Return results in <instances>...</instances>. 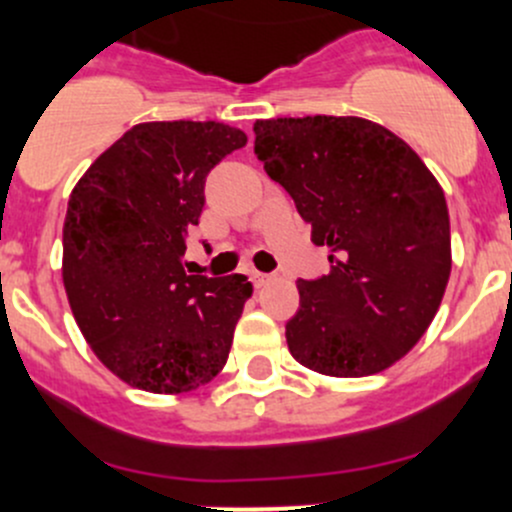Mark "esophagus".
I'll return each mask as SVG.
<instances>
[{"mask_svg": "<svg viewBox=\"0 0 512 512\" xmlns=\"http://www.w3.org/2000/svg\"><path fill=\"white\" fill-rule=\"evenodd\" d=\"M252 282H255V287H265L267 282L272 280V275H265V272H252Z\"/></svg>", "mask_w": 512, "mask_h": 512, "instance_id": "esophagus-1", "label": "esophagus"}]
</instances>
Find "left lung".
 <instances>
[{"label": "left lung", "mask_w": 512, "mask_h": 512, "mask_svg": "<svg viewBox=\"0 0 512 512\" xmlns=\"http://www.w3.org/2000/svg\"><path fill=\"white\" fill-rule=\"evenodd\" d=\"M255 153L329 247L332 272L299 280L294 359L324 376H371L409 354L441 307L451 223L409 143L359 116L255 121Z\"/></svg>", "instance_id": "8db88e82"}]
</instances>
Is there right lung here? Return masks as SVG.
I'll return each mask as SVG.
<instances>
[{"label":"right lung","mask_w":512,"mask_h":512,"mask_svg":"<svg viewBox=\"0 0 512 512\" xmlns=\"http://www.w3.org/2000/svg\"><path fill=\"white\" fill-rule=\"evenodd\" d=\"M245 143L218 121L138 123L71 190L66 297L89 347L128 386L185 394L223 371L252 285L188 275L183 255L205 178Z\"/></svg>","instance_id":"right-lung-1"}]
</instances>
